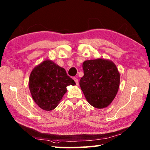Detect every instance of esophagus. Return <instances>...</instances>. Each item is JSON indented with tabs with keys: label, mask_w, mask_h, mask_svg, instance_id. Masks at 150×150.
I'll return each instance as SVG.
<instances>
[{
	"label": "esophagus",
	"mask_w": 150,
	"mask_h": 150,
	"mask_svg": "<svg viewBox=\"0 0 150 150\" xmlns=\"http://www.w3.org/2000/svg\"><path fill=\"white\" fill-rule=\"evenodd\" d=\"M73 79H74L75 82V83H76V85H79V81H78V79H77V78H76V77H74V78H73Z\"/></svg>",
	"instance_id": "34e87169"
}]
</instances>
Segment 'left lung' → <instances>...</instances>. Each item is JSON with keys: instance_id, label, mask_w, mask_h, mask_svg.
Segmentation results:
<instances>
[{"instance_id": "left-lung-1", "label": "left lung", "mask_w": 150, "mask_h": 150, "mask_svg": "<svg viewBox=\"0 0 150 150\" xmlns=\"http://www.w3.org/2000/svg\"><path fill=\"white\" fill-rule=\"evenodd\" d=\"M84 75L79 81L81 89L88 103L96 108L110 105L118 93L120 73L112 61L87 60L83 63Z\"/></svg>"}]
</instances>
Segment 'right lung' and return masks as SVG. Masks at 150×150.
<instances>
[{"mask_svg": "<svg viewBox=\"0 0 150 150\" xmlns=\"http://www.w3.org/2000/svg\"><path fill=\"white\" fill-rule=\"evenodd\" d=\"M28 85L34 102L43 110L50 111L59 105L67 92L66 87L75 83L65 69L47 59L33 69Z\"/></svg>", "mask_w": 150, "mask_h": 150, "instance_id": "right-lung-1", "label": "right lung"}]
</instances>
